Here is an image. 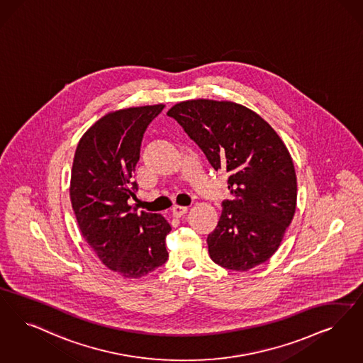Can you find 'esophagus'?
<instances>
[{
    "mask_svg": "<svg viewBox=\"0 0 363 363\" xmlns=\"http://www.w3.org/2000/svg\"><path fill=\"white\" fill-rule=\"evenodd\" d=\"M186 212H188V208H186V206H178V205H177V206L173 208V211H172V215H173V216L177 218H182V216H184Z\"/></svg>",
    "mask_w": 363,
    "mask_h": 363,
    "instance_id": "esophagus-1",
    "label": "esophagus"
}]
</instances>
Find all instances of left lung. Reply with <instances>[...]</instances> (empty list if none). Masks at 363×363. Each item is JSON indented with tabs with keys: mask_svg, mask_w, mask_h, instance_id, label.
<instances>
[{
	"mask_svg": "<svg viewBox=\"0 0 363 363\" xmlns=\"http://www.w3.org/2000/svg\"><path fill=\"white\" fill-rule=\"evenodd\" d=\"M167 115L216 172L228 174L233 199L223 201L218 227L206 239L211 259L236 272L269 261L297 205L296 170L282 139L258 113L236 102L188 100Z\"/></svg>",
	"mask_w": 363,
	"mask_h": 363,
	"instance_id": "obj_1",
	"label": "left lung"
}]
</instances>
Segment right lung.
Listing matches in <instances>:
<instances>
[{
    "label": "right lung",
    "instance_id": "add662e5",
    "mask_svg": "<svg viewBox=\"0 0 363 363\" xmlns=\"http://www.w3.org/2000/svg\"><path fill=\"white\" fill-rule=\"evenodd\" d=\"M163 104L106 113L79 139L74 154L70 200L79 231L100 261L124 278H140L167 261L172 227L160 213L136 212L132 173L145 128Z\"/></svg>",
    "mask_w": 363,
    "mask_h": 363
}]
</instances>
